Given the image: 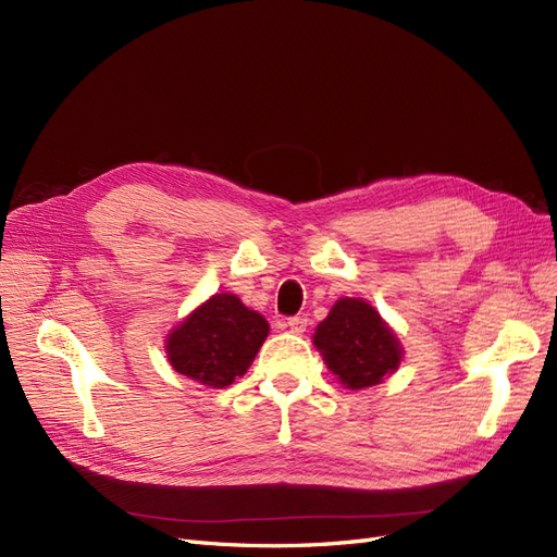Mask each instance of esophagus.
I'll return each mask as SVG.
<instances>
[{"label": "esophagus", "mask_w": 557, "mask_h": 557, "mask_svg": "<svg viewBox=\"0 0 557 557\" xmlns=\"http://www.w3.org/2000/svg\"><path fill=\"white\" fill-rule=\"evenodd\" d=\"M288 327H290V332H295V334L307 332L309 318H307V315H293V318H288Z\"/></svg>", "instance_id": "esophagus-1"}]
</instances>
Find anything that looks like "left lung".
I'll list each match as a JSON object with an SVG mask.
<instances>
[{"label":"left lung","instance_id":"8db88e82","mask_svg":"<svg viewBox=\"0 0 557 557\" xmlns=\"http://www.w3.org/2000/svg\"><path fill=\"white\" fill-rule=\"evenodd\" d=\"M313 344L330 372L350 391L381 383L401 360L397 336L364 299L344 297L336 301L318 325Z\"/></svg>","mask_w":557,"mask_h":557}]
</instances>
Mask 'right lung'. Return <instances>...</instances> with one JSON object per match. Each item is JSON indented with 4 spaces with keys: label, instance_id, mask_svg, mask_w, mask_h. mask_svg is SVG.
Returning <instances> with one entry per match:
<instances>
[{
    "label": "right lung",
    "instance_id": "right-lung-1",
    "mask_svg": "<svg viewBox=\"0 0 557 557\" xmlns=\"http://www.w3.org/2000/svg\"><path fill=\"white\" fill-rule=\"evenodd\" d=\"M267 334V320L239 297L213 295L170 334L166 356L178 374L225 387L246 374Z\"/></svg>",
    "mask_w": 557,
    "mask_h": 557
}]
</instances>
